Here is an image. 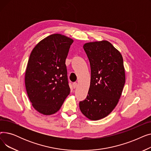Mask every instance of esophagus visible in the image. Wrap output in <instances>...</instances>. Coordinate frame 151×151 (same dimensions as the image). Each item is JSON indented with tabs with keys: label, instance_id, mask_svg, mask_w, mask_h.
<instances>
[{
	"label": "esophagus",
	"instance_id": "1",
	"mask_svg": "<svg viewBox=\"0 0 151 151\" xmlns=\"http://www.w3.org/2000/svg\"><path fill=\"white\" fill-rule=\"evenodd\" d=\"M77 86H78V83H74L73 84V87L74 89L76 88Z\"/></svg>",
	"mask_w": 151,
	"mask_h": 151
}]
</instances>
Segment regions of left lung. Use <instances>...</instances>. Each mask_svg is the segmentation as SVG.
Here are the masks:
<instances>
[{
  "label": "left lung",
  "instance_id": "8db88e82",
  "mask_svg": "<svg viewBox=\"0 0 151 151\" xmlns=\"http://www.w3.org/2000/svg\"><path fill=\"white\" fill-rule=\"evenodd\" d=\"M83 48L90 62L91 78L88 96L79 105L87 118L97 121L112 112L121 96L125 82L123 58L106 40L86 43Z\"/></svg>",
  "mask_w": 151,
  "mask_h": 151
}]
</instances>
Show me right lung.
<instances>
[{"label":"right lung","instance_id":"obj_1","mask_svg":"<svg viewBox=\"0 0 151 151\" xmlns=\"http://www.w3.org/2000/svg\"><path fill=\"white\" fill-rule=\"evenodd\" d=\"M73 40L59 34L49 35L32 51L25 75V85L32 105L43 115L60 109L70 89L65 60Z\"/></svg>","mask_w":151,"mask_h":151}]
</instances>
